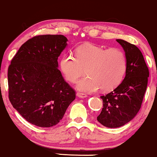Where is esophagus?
Wrapping results in <instances>:
<instances>
[{
	"mask_svg": "<svg viewBox=\"0 0 157 157\" xmlns=\"http://www.w3.org/2000/svg\"><path fill=\"white\" fill-rule=\"evenodd\" d=\"M76 96H78V97H79V98H86L87 97V94H85V93H80V92H78L76 93Z\"/></svg>",
	"mask_w": 157,
	"mask_h": 157,
	"instance_id": "34e87169",
	"label": "esophagus"
}]
</instances>
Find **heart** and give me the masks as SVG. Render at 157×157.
Segmentation results:
<instances>
[{
    "instance_id": "b5f03b06",
    "label": "heart",
    "mask_w": 157,
    "mask_h": 157,
    "mask_svg": "<svg viewBox=\"0 0 157 157\" xmlns=\"http://www.w3.org/2000/svg\"><path fill=\"white\" fill-rule=\"evenodd\" d=\"M127 57L120 49H106L92 44L78 46L75 56L64 54L59 66L65 78L75 83L87 68V76L78 80V90L93 93L101 88L110 91L121 83L127 70Z\"/></svg>"
}]
</instances>
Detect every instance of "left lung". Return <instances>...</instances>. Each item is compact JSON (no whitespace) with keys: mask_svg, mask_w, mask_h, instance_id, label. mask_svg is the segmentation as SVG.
<instances>
[{"mask_svg":"<svg viewBox=\"0 0 157 157\" xmlns=\"http://www.w3.org/2000/svg\"><path fill=\"white\" fill-rule=\"evenodd\" d=\"M127 57L125 77L113 90L101 96L103 108L97 120L102 125L114 128L132 120L140 110L147 89L149 70L140 49L126 40L117 39Z\"/></svg>","mask_w":157,"mask_h":157,"instance_id":"obj_1","label":"left lung"}]
</instances>
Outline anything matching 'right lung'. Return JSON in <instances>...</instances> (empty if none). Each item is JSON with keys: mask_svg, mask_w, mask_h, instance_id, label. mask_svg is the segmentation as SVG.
Returning a JSON list of instances; mask_svg holds the SVG:
<instances>
[{"mask_svg": "<svg viewBox=\"0 0 157 157\" xmlns=\"http://www.w3.org/2000/svg\"><path fill=\"white\" fill-rule=\"evenodd\" d=\"M67 41L62 35L34 36L20 47L9 66L10 101L34 125L57 124L75 98V90L58 69V58Z\"/></svg>", "mask_w": 157, "mask_h": 157, "instance_id": "obj_1", "label": "right lung"}]
</instances>
